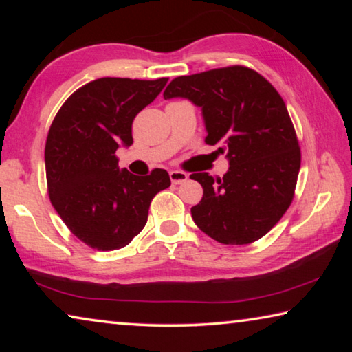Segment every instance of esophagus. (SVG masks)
<instances>
[{"instance_id": "1", "label": "esophagus", "mask_w": 352, "mask_h": 352, "mask_svg": "<svg viewBox=\"0 0 352 352\" xmlns=\"http://www.w3.org/2000/svg\"><path fill=\"white\" fill-rule=\"evenodd\" d=\"M170 182L172 184H182L188 180V174L182 170H170Z\"/></svg>"}]
</instances>
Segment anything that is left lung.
<instances>
[{"instance_id": "8db88e82", "label": "left lung", "mask_w": 352, "mask_h": 352, "mask_svg": "<svg viewBox=\"0 0 352 352\" xmlns=\"http://www.w3.org/2000/svg\"><path fill=\"white\" fill-rule=\"evenodd\" d=\"M184 98L201 109L210 146L226 153L223 178L197 172L204 188L190 208L195 225L225 245L261 239L287 211L301 166L294 124L272 83L241 65L180 76L163 93Z\"/></svg>"}]
</instances>
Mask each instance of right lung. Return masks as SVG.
Listing matches in <instances>:
<instances>
[{"label":"right lung","mask_w":352,"mask_h":352,"mask_svg":"<svg viewBox=\"0 0 352 352\" xmlns=\"http://www.w3.org/2000/svg\"><path fill=\"white\" fill-rule=\"evenodd\" d=\"M157 80L102 77L65 100L45 147L47 194L77 239L99 252L129 245L144 228L148 206L170 186L164 169L140 177L118 168L116 151L133 144L135 116L158 96Z\"/></svg>","instance_id":"right-lung-1"}]
</instances>
